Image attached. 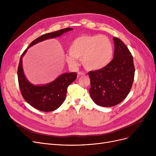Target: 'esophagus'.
<instances>
[{"label": "esophagus", "mask_w": 156, "mask_h": 156, "mask_svg": "<svg viewBox=\"0 0 156 156\" xmlns=\"http://www.w3.org/2000/svg\"><path fill=\"white\" fill-rule=\"evenodd\" d=\"M78 75H81V76H82V75H85V73H84L83 72H78Z\"/></svg>", "instance_id": "1"}]
</instances>
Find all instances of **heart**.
Returning <instances> with one entry per match:
<instances>
[{"label":"heart","mask_w":156,"mask_h":156,"mask_svg":"<svg viewBox=\"0 0 156 156\" xmlns=\"http://www.w3.org/2000/svg\"><path fill=\"white\" fill-rule=\"evenodd\" d=\"M66 60L71 65L76 64L77 58H82L84 66L90 70H98L109 64L113 56L111 41L106 36L84 35L72 42Z\"/></svg>","instance_id":"heart-1"}]
</instances>
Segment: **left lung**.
Wrapping results in <instances>:
<instances>
[{"label": "left lung", "mask_w": 156, "mask_h": 156, "mask_svg": "<svg viewBox=\"0 0 156 156\" xmlns=\"http://www.w3.org/2000/svg\"><path fill=\"white\" fill-rule=\"evenodd\" d=\"M113 59L105 67L88 72L90 96L96 104L105 107L116 105L124 100L132 87L135 75L129 50L120 39L113 37Z\"/></svg>", "instance_id": "left-lung-1"}]
</instances>
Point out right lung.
I'll use <instances>...</instances> for the list:
<instances>
[{"mask_svg": "<svg viewBox=\"0 0 156 156\" xmlns=\"http://www.w3.org/2000/svg\"><path fill=\"white\" fill-rule=\"evenodd\" d=\"M72 30V28H66L38 37L31 42L29 48L23 52L21 56L17 69L19 86L25 100L37 110L50 112L57 109L65 100L68 87L77 79V73L75 72L65 73L48 84L34 85L28 81L23 72V56L26 53L27 49L32 45L45 40L59 37Z\"/></svg>", "mask_w": 156, "mask_h": 156, "instance_id": "1", "label": "right lung"}]
</instances>
